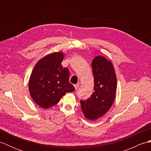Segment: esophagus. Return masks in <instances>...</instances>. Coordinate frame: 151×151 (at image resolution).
Listing matches in <instances>:
<instances>
[{
	"label": "esophagus",
	"mask_w": 151,
	"mask_h": 151,
	"mask_svg": "<svg viewBox=\"0 0 151 151\" xmlns=\"http://www.w3.org/2000/svg\"><path fill=\"white\" fill-rule=\"evenodd\" d=\"M74 86H75V89H77L78 88V87H79V84H75Z\"/></svg>",
	"instance_id": "1"
}]
</instances>
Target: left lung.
Masks as SVG:
<instances>
[{
    "mask_svg": "<svg viewBox=\"0 0 151 151\" xmlns=\"http://www.w3.org/2000/svg\"><path fill=\"white\" fill-rule=\"evenodd\" d=\"M94 76V92L86 101H81V108L86 119L94 121L110 110L115 98L117 78L111 61L102 56L91 62Z\"/></svg>",
    "mask_w": 151,
    "mask_h": 151,
    "instance_id": "left-lung-1",
    "label": "left lung"
}]
</instances>
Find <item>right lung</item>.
Returning <instances> with one entry per match:
<instances>
[{
    "label": "right lung",
    "instance_id": "add662e5",
    "mask_svg": "<svg viewBox=\"0 0 151 151\" xmlns=\"http://www.w3.org/2000/svg\"><path fill=\"white\" fill-rule=\"evenodd\" d=\"M62 52H54L40 59L34 66L28 82V88L34 101L44 109L58 103L67 92L75 90L69 82V70L61 63Z\"/></svg>",
    "mask_w": 151,
    "mask_h": 151
}]
</instances>
